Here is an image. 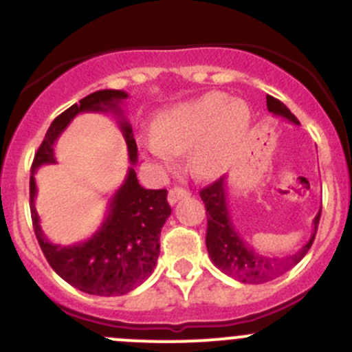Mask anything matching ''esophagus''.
I'll return each instance as SVG.
<instances>
[{"label": "esophagus", "instance_id": "34e87169", "mask_svg": "<svg viewBox=\"0 0 352 352\" xmlns=\"http://www.w3.org/2000/svg\"><path fill=\"white\" fill-rule=\"evenodd\" d=\"M187 196H190L189 190L182 189V187H173V189L168 190V203L175 204L177 201H180L182 197H187Z\"/></svg>", "mask_w": 352, "mask_h": 352}]
</instances>
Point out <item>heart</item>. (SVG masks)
<instances>
[{
  "instance_id": "b5f03b06",
  "label": "heart",
  "mask_w": 352,
  "mask_h": 352,
  "mask_svg": "<svg viewBox=\"0 0 352 352\" xmlns=\"http://www.w3.org/2000/svg\"><path fill=\"white\" fill-rule=\"evenodd\" d=\"M251 108L225 93H208L162 111L153 132L139 138L146 156L160 168L189 151V168L199 179L227 172L244 149L251 131Z\"/></svg>"
}]
</instances>
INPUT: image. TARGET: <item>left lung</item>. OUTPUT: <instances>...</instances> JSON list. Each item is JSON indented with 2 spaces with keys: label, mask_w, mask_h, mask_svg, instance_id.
<instances>
[{
  "label": "left lung",
  "mask_w": 352,
  "mask_h": 352,
  "mask_svg": "<svg viewBox=\"0 0 352 352\" xmlns=\"http://www.w3.org/2000/svg\"><path fill=\"white\" fill-rule=\"evenodd\" d=\"M267 108L275 117L285 118L291 124L299 125V120L291 113V110L274 96H267ZM199 196L206 206L208 254L218 270L242 284H265L280 277L305 258L315 241L322 210L313 220V234L309 241L294 254L284 258L261 254L242 239L235 225L232 223L227 206V177H220L211 186L204 187Z\"/></svg>",
  "instance_id": "8db88e82"
}]
</instances>
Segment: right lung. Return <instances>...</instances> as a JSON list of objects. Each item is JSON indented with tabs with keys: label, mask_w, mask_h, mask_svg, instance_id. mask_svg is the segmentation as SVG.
I'll list each match as a JSON object with an SVG mask.
<instances>
[{
	"label": "right lung",
	"mask_w": 352,
	"mask_h": 352,
	"mask_svg": "<svg viewBox=\"0 0 352 352\" xmlns=\"http://www.w3.org/2000/svg\"><path fill=\"white\" fill-rule=\"evenodd\" d=\"M129 98L125 91L103 89L85 96L80 104L51 122L44 141L41 142L32 162L30 175V214L37 242L54 272L78 291L93 296H124L141 285L155 272L160 254V234L172 213L166 189H144L139 184L134 165L138 163L132 125L125 118L122 103ZM111 113L118 117L129 149L128 177L109 201V211L100 228L84 243L72 246L53 245L40 228L35 205L33 173L43 164L56 162L54 142L78 113Z\"/></svg>",
	"instance_id": "right-lung-1"
}]
</instances>
